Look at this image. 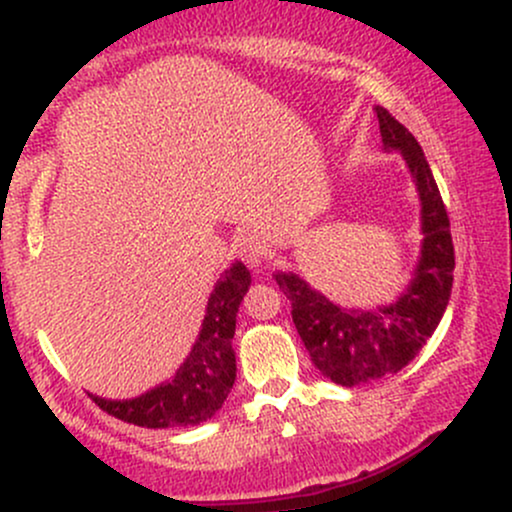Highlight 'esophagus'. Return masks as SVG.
Listing matches in <instances>:
<instances>
[{
	"mask_svg": "<svg viewBox=\"0 0 512 512\" xmlns=\"http://www.w3.org/2000/svg\"><path fill=\"white\" fill-rule=\"evenodd\" d=\"M238 255L248 267H260V264L267 260V245H264L257 236L248 233V236L238 240Z\"/></svg>",
	"mask_w": 512,
	"mask_h": 512,
	"instance_id": "1",
	"label": "esophagus"
}]
</instances>
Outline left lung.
<instances>
[{
    "label": "left lung",
    "instance_id": "8db88e82",
    "mask_svg": "<svg viewBox=\"0 0 512 512\" xmlns=\"http://www.w3.org/2000/svg\"><path fill=\"white\" fill-rule=\"evenodd\" d=\"M375 115L385 149L402 151L421 199L424 245L407 291L397 303L378 310H349L310 289L308 281L298 274H274L279 289L291 301L293 325L301 334L310 361L332 383L344 387L399 373L419 354L448 308L455 269L448 211L424 151L409 129L385 108L378 105Z\"/></svg>",
    "mask_w": 512,
    "mask_h": 512
}]
</instances>
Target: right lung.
Here are the masks:
<instances>
[{
    "label": "right lung",
    "mask_w": 512,
    "mask_h": 512,
    "mask_svg": "<svg viewBox=\"0 0 512 512\" xmlns=\"http://www.w3.org/2000/svg\"><path fill=\"white\" fill-rule=\"evenodd\" d=\"M248 286L250 272L243 262H233L221 274L209 296L197 342L173 380L142 397L117 402L91 395L93 402L115 419L142 428L197 426L211 419L236 383V351L231 339Z\"/></svg>",
    "instance_id": "obj_1"
}]
</instances>
